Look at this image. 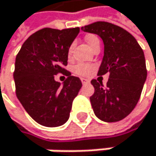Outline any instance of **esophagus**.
<instances>
[{
    "mask_svg": "<svg viewBox=\"0 0 156 156\" xmlns=\"http://www.w3.org/2000/svg\"><path fill=\"white\" fill-rule=\"evenodd\" d=\"M81 82H82V84H87V83H89V80L86 79H81Z\"/></svg>",
    "mask_w": 156,
    "mask_h": 156,
    "instance_id": "obj_1",
    "label": "esophagus"
}]
</instances>
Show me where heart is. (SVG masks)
<instances>
[{"instance_id": "b5f03b06", "label": "heart", "mask_w": 156, "mask_h": 156, "mask_svg": "<svg viewBox=\"0 0 156 156\" xmlns=\"http://www.w3.org/2000/svg\"><path fill=\"white\" fill-rule=\"evenodd\" d=\"M86 42L88 43V45L90 46V48H91L92 49L98 44H100V42H99V39L94 35V34H89L86 36ZM71 49L72 48H70L69 49V54L71 53ZM94 69V66L91 64H86V63H79V64H76V66L74 67V72L76 74V75H80L81 76H88L91 74V72L93 71Z\"/></svg>"}]
</instances>
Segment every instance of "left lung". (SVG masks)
Wrapping results in <instances>:
<instances>
[{
  "mask_svg": "<svg viewBox=\"0 0 156 156\" xmlns=\"http://www.w3.org/2000/svg\"><path fill=\"white\" fill-rule=\"evenodd\" d=\"M99 35L104 43V57L98 76L107 73V87L93 80L94 94L90 97L95 116L107 122H119L129 115L140 100L147 77L144 53L136 38L124 29L97 21L81 28Z\"/></svg>",
  "mask_w": 156,
  "mask_h": 156,
  "instance_id": "8db88e82",
  "label": "left lung"
}]
</instances>
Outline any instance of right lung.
<instances>
[{
  "label": "right lung",
  "instance_id": "1",
  "mask_svg": "<svg viewBox=\"0 0 156 156\" xmlns=\"http://www.w3.org/2000/svg\"><path fill=\"white\" fill-rule=\"evenodd\" d=\"M80 28L56 30L44 28L30 36L17 53L14 80L16 94L36 122L56 127L67 122L72 103L82 83L64 69L68 51ZM68 76L63 86L54 76Z\"/></svg>",
  "mask_w": 156,
  "mask_h": 156
}]
</instances>
